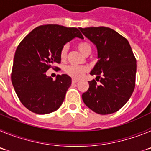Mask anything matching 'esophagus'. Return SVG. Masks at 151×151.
I'll return each instance as SVG.
<instances>
[{
	"label": "esophagus",
	"mask_w": 151,
	"mask_h": 151,
	"mask_svg": "<svg viewBox=\"0 0 151 151\" xmlns=\"http://www.w3.org/2000/svg\"><path fill=\"white\" fill-rule=\"evenodd\" d=\"M78 82V79H76V78H73L72 79V82L73 83H76V82Z\"/></svg>",
	"instance_id": "34e87169"
}]
</instances>
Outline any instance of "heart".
Here are the masks:
<instances>
[{"mask_svg":"<svg viewBox=\"0 0 151 151\" xmlns=\"http://www.w3.org/2000/svg\"><path fill=\"white\" fill-rule=\"evenodd\" d=\"M76 47L78 49V50H79L82 54H83L84 55L86 56L90 54L92 50L91 45V44L89 43L88 41H80V42H78V43L77 44ZM67 53L68 46L67 45H64L62 48H61L60 50L61 60H66V57H67ZM65 71H66V73H67L69 76L73 77V78L78 79V78H81L85 73H87L88 69L87 67H85V66H69L66 68Z\"/></svg>","mask_w":151,"mask_h":151,"instance_id":"obj_1","label":"heart"}]
</instances>
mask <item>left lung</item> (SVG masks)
<instances>
[{
    "mask_svg": "<svg viewBox=\"0 0 151 151\" xmlns=\"http://www.w3.org/2000/svg\"><path fill=\"white\" fill-rule=\"evenodd\" d=\"M96 45L98 60L91 75L101 78L89 81L82 100L91 110L101 115L110 114L126 104L135 87L136 58L129 41L108 27L79 28Z\"/></svg>",
    "mask_w": 151,
    "mask_h": 151,
    "instance_id": "obj_1",
    "label": "left lung"
}]
</instances>
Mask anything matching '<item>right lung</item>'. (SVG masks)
I'll return each mask as SVG.
<instances>
[{"instance_id": "1", "label": "right lung", "mask_w": 151, "mask_h": 151, "mask_svg": "<svg viewBox=\"0 0 151 151\" xmlns=\"http://www.w3.org/2000/svg\"><path fill=\"white\" fill-rule=\"evenodd\" d=\"M76 37L83 39L76 28L48 24L36 27L22 40L16 50L11 81L19 99L28 110L47 114L59 109L72 82L66 74L56 80L47 76L54 64L61 62L63 45Z\"/></svg>"}]
</instances>
